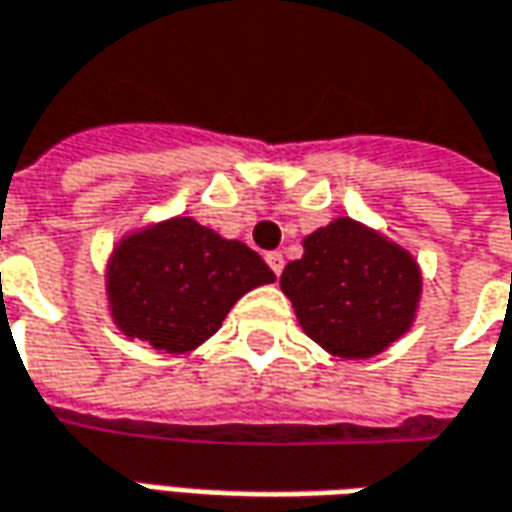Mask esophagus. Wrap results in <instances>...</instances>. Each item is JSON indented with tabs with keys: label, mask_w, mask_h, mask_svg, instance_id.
I'll return each mask as SVG.
<instances>
[{
	"label": "esophagus",
	"mask_w": 512,
	"mask_h": 512,
	"mask_svg": "<svg viewBox=\"0 0 512 512\" xmlns=\"http://www.w3.org/2000/svg\"><path fill=\"white\" fill-rule=\"evenodd\" d=\"M266 263H269V269H272L274 274H280L283 272V263H286V260H283L280 252H269V255H266Z\"/></svg>",
	"instance_id": "1"
}]
</instances>
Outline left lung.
<instances>
[{
    "label": "left lung",
    "instance_id": "obj_1",
    "mask_svg": "<svg viewBox=\"0 0 512 512\" xmlns=\"http://www.w3.org/2000/svg\"><path fill=\"white\" fill-rule=\"evenodd\" d=\"M303 246L306 255L283 269L280 286L314 343L362 360L411 328L422 277L408 252L348 218L317 229Z\"/></svg>",
    "mask_w": 512,
    "mask_h": 512
}]
</instances>
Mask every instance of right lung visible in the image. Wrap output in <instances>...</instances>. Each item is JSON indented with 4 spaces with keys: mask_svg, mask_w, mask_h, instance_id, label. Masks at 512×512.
Segmentation results:
<instances>
[{
    "mask_svg": "<svg viewBox=\"0 0 512 512\" xmlns=\"http://www.w3.org/2000/svg\"><path fill=\"white\" fill-rule=\"evenodd\" d=\"M272 280V269L249 246L175 218L118 246L107 291L127 337L181 354L221 328L240 294Z\"/></svg>",
    "mask_w": 512,
    "mask_h": 512,
    "instance_id": "right-lung-1",
    "label": "right lung"
}]
</instances>
